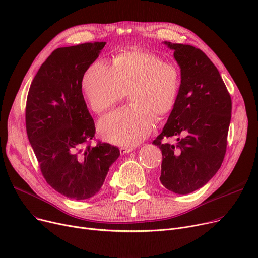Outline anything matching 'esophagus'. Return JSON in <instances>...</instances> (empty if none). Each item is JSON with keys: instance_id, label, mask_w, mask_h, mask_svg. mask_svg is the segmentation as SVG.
I'll use <instances>...</instances> for the list:
<instances>
[{"instance_id": "obj_1", "label": "esophagus", "mask_w": 258, "mask_h": 258, "mask_svg": "<svg viewBox=\"0 0 258 258\" xmlns=\"http://www.w3.org/2000/svg\"><path fill=\"white\" fill-rule=\"evenodd\" d=\"M133 151H134L133 147H125V146L120 147V153H121L122 155L128 154V153H131V152H133Z\"/></svg>"}]
</instances>
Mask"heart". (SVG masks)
Here are the masks:
<instances>
[{"label":"heart","instance_id":"obj_1","mask_svg":"<svg viewBox=\"0 0 258 258\" xmlns=\"http://www.w3.org/2000/svg\"><path fill=\"white\" fill-rule=\"evenodd\" d=\"M181 89L179 68L158 54L134 49L113 58L112 64L93 62L81 79V90L92 110L107 112L128 92L132 106L104 117L98 124L100 136L113 144L135 146L152 132L175 106Z\"/></svg>","mask_w":258,"mask_h":258}]
</instances>
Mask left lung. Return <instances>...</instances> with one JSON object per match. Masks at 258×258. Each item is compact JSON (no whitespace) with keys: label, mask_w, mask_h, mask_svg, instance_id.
<instances>
[{"label":"left lung","mask_w":258,"mask_h":258,"mask_svg":"<svg viewBox=\"0 0 258 258\" xmlns=\"http://www.w3.org/2000/svg\"><path fill=\"white\" fill-rule=\"evenodd\" d=\"M163 44L173 50L180 66L181 89L153 144L163 156L162 185L174 194L187 195L207 184L223 163L232 102L219 70L204 52L190 45ZM169 137H177V143H161Z\"/></svg>","instance_id":"obj_1"}]
</instances>
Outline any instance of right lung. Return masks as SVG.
<instances>
[{"mask_svg":"<svg viewBox=\"0 0 258 258\" xmlns=\"http://www.w3.org/2000/svg\"><path fill=\"white\" fill-rule=\"evenodd\" d=\"M106 43L54 50L34 76L26 103V130L47 183L72 200H87L101 189L119 148L91 146L95 124L81 79Z\"/></svg>","mask_w":258,"mask_h":258,"instance_id":"add662e5","label":"right lung"}]
</instances>
